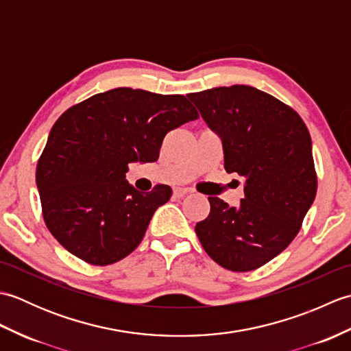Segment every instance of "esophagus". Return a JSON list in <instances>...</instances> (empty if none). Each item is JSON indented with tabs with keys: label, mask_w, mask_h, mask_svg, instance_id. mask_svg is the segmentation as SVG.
I'll return each instance as SVG.
<instances>
[{
	"label": "esophagus",
	"mask_w": 351,
	"mask_h": 351,
	"mask_svg": "<svg viewBox=\"0 0 351 351\" xmlns=\"http://www.w3.org/2000/svg\"><path fill=\"white\" fill-rule=\"evenodd\" d=\"M190 193V190H187V189H176V190H173V196L175 197H184L185 195H189Z\"/></svg>",
	"instance_id": "34e87169"
}]
</instances>
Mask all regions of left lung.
I'll list each match as a JSON object with an SVG mask.
<instances>
[{
    "instance_id": "8db88e82",
    "label": "left lung",
    "mask_w": 351,
    "mask_h": 351,
    "mask_svg": "<svg viewBox=\"0 0 351 351\" xmlns=\"http://www.w3.org/2000/svg\"><path fill=\"white\" fill-rule=\"evenodd\" d=\"M189 99L220 136L225 170L245 181L238 206L208 197L199 241L226 270H256L288 247L315 199L309 131L287 104L250 86L215 87Z\"/></svg>"
}]
</instances>
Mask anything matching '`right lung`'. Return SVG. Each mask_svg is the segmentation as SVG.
<instances>
[{"instance_id":"obj_1","label":"right lung","mask_w":351,"mask_h":351,"mask_svg":"<svg viewBox=\"0 0 351 351\" xmlns=\"http://www.w3.org/2000/svg\"><path fill=\"white\" fill-rule=\"evenodd\" d=\"M199 113L182 95L119 87L93 95L57 119L37 161L45 225L72 255L92 265L128 256L143 240L169 185L138 191L130 162H154L166 134Z\"/></svg>"}]
</instances>
